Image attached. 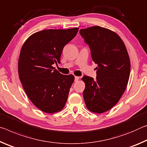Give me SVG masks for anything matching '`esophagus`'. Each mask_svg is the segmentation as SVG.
<instances>
[{"label":"esophagus","instance_id":"obj_1","mask_svg":"<svg viewBox=\"0 0 147 147\" xmlns=\"http://www.w3.org/2000/svg\"><path fill=\"white\" fill-rule=\"evenodd\" d=\"M79 79V77L75 76V81H78Z\"/></svg>","mask_w":147,"mask_h":147}]
</instances>
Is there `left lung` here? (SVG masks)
Wrapping results in <instances>:
<instances>
[{"label":"left lung","mask_w":147,"mask_h":147,"mask_svg":"<svg viewBox=\"0 0 147 147\" xmlns=\"http://www.w3.org/2000/svg\"><path fill=\"white\" fill-rule=\"evenodd\" d=\"M79 33L91 50L92 61L98 64L96 79L85 76L83 94L91 112L103 113L117 104L126 90L130 74V60L121 37L108 28L94 26Z\"/></svg>","instance_id":"1"}]
</instances>
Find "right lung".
I'll list each match as a JSON object with an SVG mask.
<instances>
[{"label": "right lung", "mask_w": 147, "mask_h": 147, "mask_svg": "<svg viewBox=\"0 0 147 147\" xmlns=\"http://www.w3.org/2000/svg\"><path fill=\"white\" fill-rule=\"evenodd\" d=\"M78 28L43 30L32 34L21 47L18 74L26 96L46 113L63 109L74 76L63 75L53 64L61 63L64 47L77 34Z\"/></svg>", "instance_id": "obj_1"}]
</instances>
